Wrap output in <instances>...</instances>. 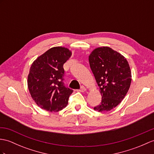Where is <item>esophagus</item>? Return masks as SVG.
<instances>
[{"instance_id": "esophagus-1", "label": "esophagus", "mask_w": 154, "mask_h": 154, "mask_svg": "<svg viewBox=\"0 0 154 154\" xmlns=\"http://www.w3.org/2000/svg\"><path fill=\"white\" fill-rule=\"evenodd\" d=\"M86 91H87V89H86V88L84 87V86H81L80 89H79V91L80 92H85Z\"/></svg>"}]
</instances>
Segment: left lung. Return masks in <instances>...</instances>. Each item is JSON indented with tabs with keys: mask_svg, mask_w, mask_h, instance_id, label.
<instances>
[{
	"mask_svg": "<svg viewBox=\"0 0 154 154\" xmlns=\"http://www.w3.org/2000/svg\"><path fill=\"white\" fill-rule=\"evenodd\" d=\"M88 60L102 95L100 103L94 109L108 112L119 104L130 88L129 64L123 55L108 46L94 49Z\"/></svg>",
	"mask_w": 154,
	"mask_h": 154,
	"instance_id": "8db88e82",
	"label": "left lung"
}]
</instances>
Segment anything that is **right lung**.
Returning <instances> with one entry per match:
<instances>
[{"label": "right lung", "instance_id": "1", "mask_svg": "<svg viewBox=\"0 0 154 154\" xmlns=\"http://www.w3.org/2000/svg\"><path fill=\"white\" fill-rule=\"evenodd\" d=\"M71 56L69 49L57 46L49 49L32 63L27 77L28 88L41 108L56 112L67 106L73 91L64 85L63 66Z\"/></svg>", "mask_w": 154, "mask_h": 154}]
</instances>
